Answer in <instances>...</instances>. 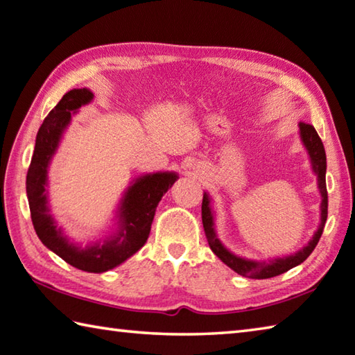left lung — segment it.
<instances>
[{
  "mask_svg": "<svg viewBox=\"0 0 355 355\" xmlns=\"http://www.w3.org/2000/svg\"><path fill=\"white\" fill-rule=\"evenodd\" d=\"M300 137L302 144H304L306 150L309 153V158H311L312 171L315 172L318 180V189L321 194V216H320V225L318 230L315 231V234L306 247H302L300 251H296L295 254L284 256V257H276V259H268V261H253V259H245V257L237 256L231 253L228 248L223 247V243L218 241L214 230V214L211 211V200L209 196L203 194V202H202V222L205 228L206 239L211 250L214 251V254L220 259L223 263L234 270L236 273L242 276H247L251 279H267L273 278V276H278L281 273H286L287 270L300 266L301 262H304L313 248L317 247L321 234H323L324 223L327 218V189H326V152L324 146L321 143L317 130H315L313 125L306 124V122H300Z\"/></svg>",
  "mask_w": 355,
  "mask_h": 355,
  "instance_id": "left-lung-1",
  "label": "left lung"
}]
</instances>
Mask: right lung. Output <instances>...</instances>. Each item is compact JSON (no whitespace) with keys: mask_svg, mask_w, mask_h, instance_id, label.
Returning <instances> with one entry per match:
<instances>
[{"mask_svg":"<svg viewBox=\"0 0 355 355\" xmlns=\"http://www.w3.org/2000/svg\"><path fill=\"white\" fill-rule=\"evenodd\" d=\"M92 99L93 93L89 89L74 88L63 94L59 104L44 118L42 127L38 128L34 155L26 175V192L32 225L44 247L54 251L69 266L83 272L102 273L118 267L146 243L159 200L178 177L175 172H157L137 178L121 198L119 225L113 236L85 248L69 242L62 233V228H57L49 212L46 191L48 166L69 124L71 114Z\"/></svg>","mask_w":355,"mask_h":355,"instance_id":"add662e5","label":"right lung"}]
</instances>
